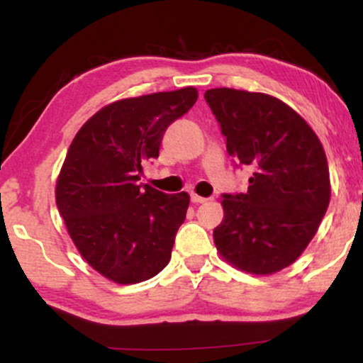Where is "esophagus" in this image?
<instances>
[{
  "mask_svg": "<svg viewBox=\"0 0 363 363\" xmlns=\"http://www.w3.org/2000/svg\"><path fill=\"white\" fill-rule=\"evenodd\" d=\"M191 201L196 203V205H199V203H205L206 198H203V196L193 193V194H191Z\"/></svg>",
  "mask_w": 363,
  "mask_h": 363,
  "instance_id": "obj_1",
  "label": "esophagus"
}]
</instances>
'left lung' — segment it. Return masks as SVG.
I'll list each match as a JSON object with an SVG mask.
<instances>
[{"instance_id": "left-lung-1", "label": "left lung", "mask_w": 363, "mask_h": 363, "mask_svg": "<svg viewBox=\"0 0 363 363\" xmlns=\"http://www.w3.org/2000/svg\"><path fill=\"white\" fill-rule=\"evenodd\" d=\"M205 99L237 165H249L245 193L223 194V222L213 230L223 259L252 274L290 266L326 213L331 184L315 133L272 95L211 89Z\"/></svg>"}]
</instances>
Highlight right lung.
Segmentation results:
<instances>
[{
	"mask_svg": "<svg viewBox=\"0 0 363 363\" xmlns=\"http://www.w3.org/2000/svg\"><path fill=\"white\" fill-rule=\"evenodd\" d=\"M198 99L194 86L123 99L102 107L77 133L56 182V205L91 268L133 285L169 264L189 194L141 184L164 133Z\"/></svg>",
	"mask_w": 363,
	"mask_h": 363,
	"instance_id": "obj_1",
	"label": "right lung"
}]
</instances>
